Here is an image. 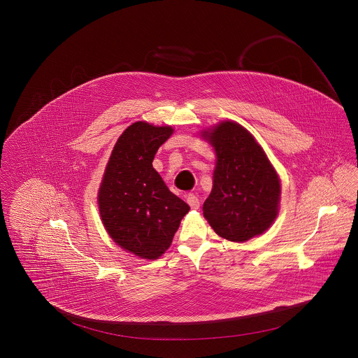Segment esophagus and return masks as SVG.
<instances>
[{
	"label": "esophagus",
	"instance_id": "obj_1",
	"mask_svg": "<svg viewBox=\"0 0 358 358\" xmlns=\"http://www.w3.org/2000/svg\"><path fill=\"white\" fill-rule=\"evenodd\" d=\"M187 203L190 205L192 209H199V208H200V200H199V197H197L196 194H193V193H189V194H187Z\"/></svg>",
	"mask_w": 358,
	"mask_h": 358
}]
</instances>
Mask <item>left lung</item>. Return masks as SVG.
Here are the masks:
<instances>
[{
	"label": "left lung",
	"mask_w": 358,
	"mask_h": 358,
	"mask_svg": "<svg viewBox=\"0 0 358 358\" xmlns=\"http://www.w3.org/2000/svg\"><path fill=\"white\" fill-rule=\"evenodd\" d=\"M204 136L217 155L213 189L203 206L205 219L231 241L263 234L278 215L280 196V182L267 155L235 122H222Z\"/></svg>",
	"instance_id": "8db88e82"
}]
</instances>
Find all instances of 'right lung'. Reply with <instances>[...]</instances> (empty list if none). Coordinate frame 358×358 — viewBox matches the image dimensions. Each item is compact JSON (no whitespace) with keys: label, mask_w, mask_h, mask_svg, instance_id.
<instances>
[{"label":"right lung","mask_w":358,"mask_h":358,"mask_svg":"<svg viewBox=\"0 0 358 358\" xmlns=\"http://www.w3.org/2000/svg\"><path fill=\"white\" fill-rule=\"evenodd\" d=\"M169 126H129L117 141L99 187V212L113 240L143 259H157L171 244L189 205L173 194L153 168Z\"/></svg>","instance_id":"obj_1"}]
</instances>
